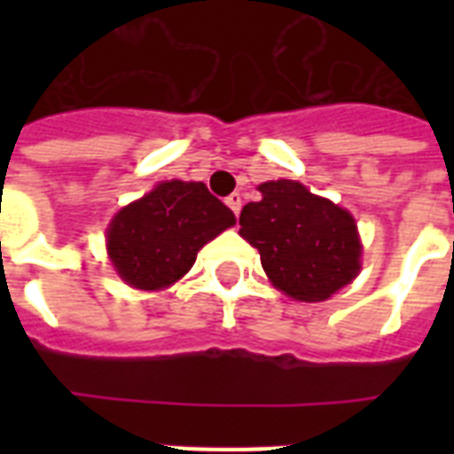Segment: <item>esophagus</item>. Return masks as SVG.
I'll use <instances>...</instances> for the list:
<instances>
[{
    "instance_id": "obj_1",
    "label": "esophagus",
    "mask_w": 454,
    "mask_h": 454,
    "mask_svg": "<svg viewBox=\"0 0 454 454\" xmlns=\"http://www.w3.org/2000/svg\"><path fill=\"white\" fill-rule=\"evenodd\" d=\"M226 205L233 209L235 214H240V207H242V198H240V192H231L226 198Z\"/></svg>"
}]
</instances>
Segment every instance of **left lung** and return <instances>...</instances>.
I'll list each match as a JSON object with an SVG mask.
<instances>
[{"mask_svg": "<svg viewBox=\"0 0 454 454\" xmlns=\"http://www.w3.org/2000/svg\"><path fill=\"white\" fill-rule=\"evenodd\" d=\"M262 200L240 212V235L259 249L266 276L299 301H325L360 270L358 226L351 214L299 181L259 185Z\"/></svg>", "mask_w": 454, "mask_h": 454, "instance_id": "8db88e82", "label": "left lung"}]
</instances>
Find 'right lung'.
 <instances>
[{"label":"right lung","instance_id":"right-lung-1","mask_svg":"<svg viewBox=\"0 0 454 454\" xmlns=\"http://www.w3.org/2000/svg\"><path fill=\"white\" fill-rule=\"evenodd\" d=\"M235 214L200 181H162L110 221L108 256L124 283L162 290L184 278Z\"/></svg>","mask_w":454,"mask_h":454}]
</instances>
